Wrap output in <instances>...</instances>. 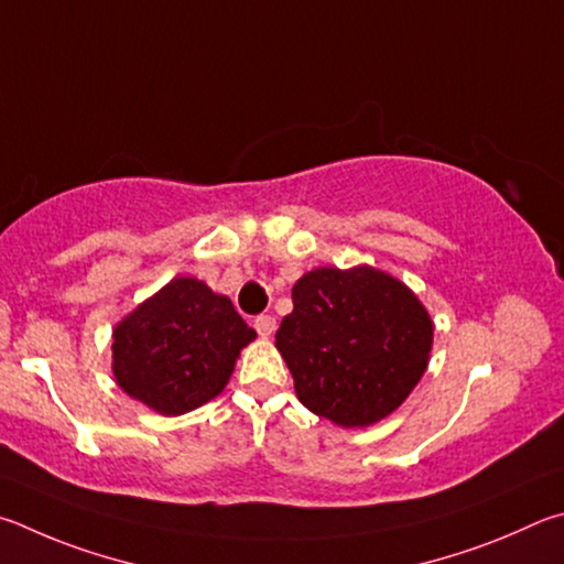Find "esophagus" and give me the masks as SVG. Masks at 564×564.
Here are the masks:
<instances>
[{
    "label": "esophagus",
    "mask_w": 564,
    "mask_h": 564,
    "mask_svg": "<svg viewBox=\"0 0 564 564\" xmlns=\"http://www.w3.org/2000/svg\"><path fill=\"white\" fill-rule=\"evenodd\" d=\"M254 329L260 337H272V334L276 332V319L272 317V314H260V317L254 319Z\"/></svg>",
    "instance_id": "obj_1"
}]
</instances>
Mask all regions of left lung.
<instances>
[{
	"label": "left lung",
	"instance_id": "obj_1",
	"mask_svg": "<svg viewBox=\"0 0 564 564\" xmlns=\"http://www.w3.org/2000/svg\"><path fill=\"white\" fill-rule=\"evenodd\" d=\"M274 334L297 399L341 429L391 416L429 369L433 319L399 276L371 264L317 267L292 288Z\"/></svg>",
	"mask_w": 564,
	"mask_h": 564
}]
</instances>
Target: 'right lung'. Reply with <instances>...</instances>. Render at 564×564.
Masks as SVG:
<instances>
[{"instance_id": "right-lung-1", "label": "right lung", "mask_w": 564, "mask_h": 564, "mask_svg": "<svg viewBox=\"0 0 564 564\" xmlns=\"http://www.w3.org/2000/svg\"><path fill=\"white\" fill-rule=\"evenodd\" d=\"M111 371L128 397L183 416L220 397L257 332L230 297L197 276H173L113 327Z\"/></svg>"}]
</instances>
